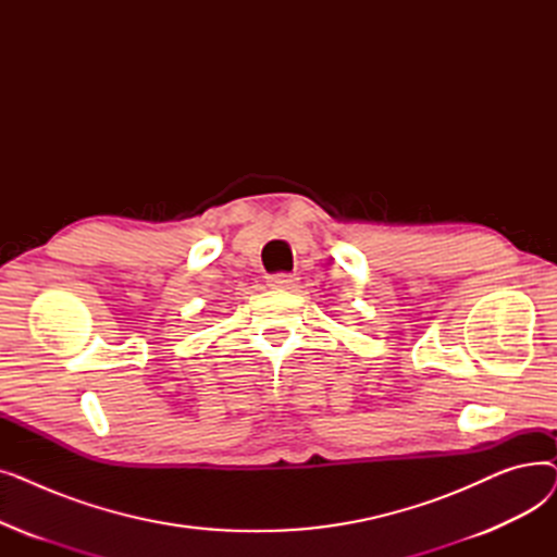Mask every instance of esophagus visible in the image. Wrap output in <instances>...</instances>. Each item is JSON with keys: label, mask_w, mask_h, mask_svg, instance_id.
Returning <instances> with one entry per match:
<instances>
[{"label": "esophagus", "mask_w": 557, "mask_h": 557, "mask_svg": "<svg viewBox=\"0 0 557 557\" xmlns=\"http://www.w3.org/2000/svg\"><path fill=\"white\" fill-rule=\"evenodd\" d=\"M296 282H298V277L290 275V273H275V275L269 277L271 288H294Z\"/></svg>", "instance_id": "esophagus-1"}]
</instances>
